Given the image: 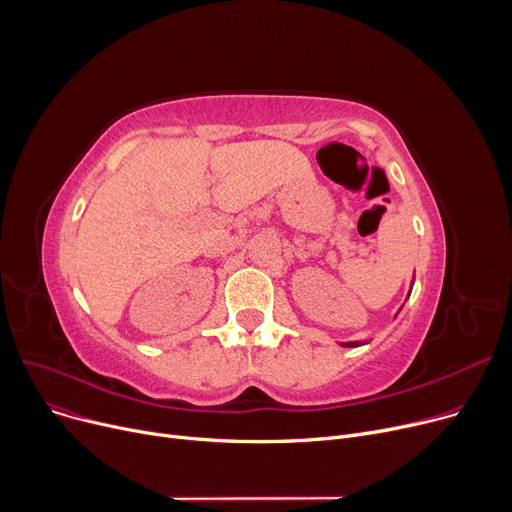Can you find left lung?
Returning a JSON list of instances; mask_svg holds the SVG:
<instances>
[{
    "mask_svg": "<svg viewBox=\"0 0 512 512\" xmlns=\"http://www.w3.org/2000/svg\"><path fill=\"white\" fill-rule=\"evenodd\" d=\"M359 343H345V347H357Z\"/></svg>",
    "mask_w": 512,
    "mask_h": 512,
    "instance_id": "obj_1",
    "label": "left lung"
}]
</instances>
